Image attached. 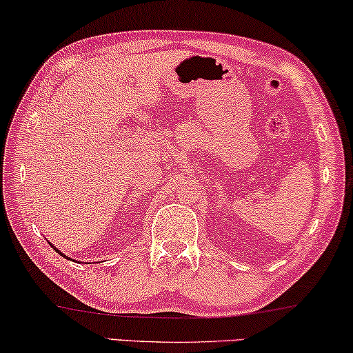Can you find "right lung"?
<instances>
[{
  "mask_svg": "<svg viewBox=\"0 0 353 353\" xmlns=\"http://www.w3.org/2000/svg\"><path fill=\"white\" fill-rule=\"evenodd\" d=\"M51 245H52V244H51ZM52 248H54V245H52ZM54 250H56V252H59V250H57L56 248H54ZM59 254L62 255V257H65V255H64V254H62V252H59ZM65 259H69V257H65Z\"/></svg>",
  "mask_w": 353,
  "mask_h": 353,
  "instance_id": "1",
  "label": "right lung"
}]
</instances>
